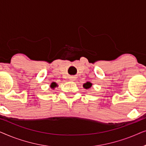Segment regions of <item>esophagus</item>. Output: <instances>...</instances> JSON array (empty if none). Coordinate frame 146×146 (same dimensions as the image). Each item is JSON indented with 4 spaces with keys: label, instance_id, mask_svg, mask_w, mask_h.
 <instances>
[{
    "label": "esophagus",
    "instance_id": "34e87169",
    "mask_svg": "<svg viewBox=\"0 0 146 146\" xmlns=\"http://www.w3.org/2000/svg\"><path fill=\"white\" fill-rule=\"evenodd\" d=\"M70 80H75L76 77L75 76H70Z\"/></svg>",
    "mask_w": 146,
    "mask_h": 146
}]
</instances>
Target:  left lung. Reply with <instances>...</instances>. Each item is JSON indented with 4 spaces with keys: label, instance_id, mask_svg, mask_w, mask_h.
<instances>
[{
    "label": "left lung",
    "instance_id": "obj_1",
    "mask_svg": "<svg viewBox=\"0 0 146 146\" xmlns=\"http://www.w3.org/2000/svg\"><path fill=\"white\" fill-rule=\"evenodd\" d=\"M92 86V84L91 82H86L83 84V87L86 90L90 89Z\"/></svg>",
    "mask_w": 146,
    "mask_h": 146
}]
</instances>
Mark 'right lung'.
I'll return each instance as SVG.
<instances>
[{
    "mask_svg": "<svg viewBox=\"0 0 146 146\" xmlns=\"http://www.w3.org/2000/svg\"><path fill=\"white\" fill-rule=\"evenodd\" d=\"M50 87L52 89H54L56 87H58V84L56 82H52L50 84Z\"/></svg>",
    "mask_w": 146,
    "mask_h": 146,
    "instance_id": "1",
    "label": "right lung"
}]
</instances>
